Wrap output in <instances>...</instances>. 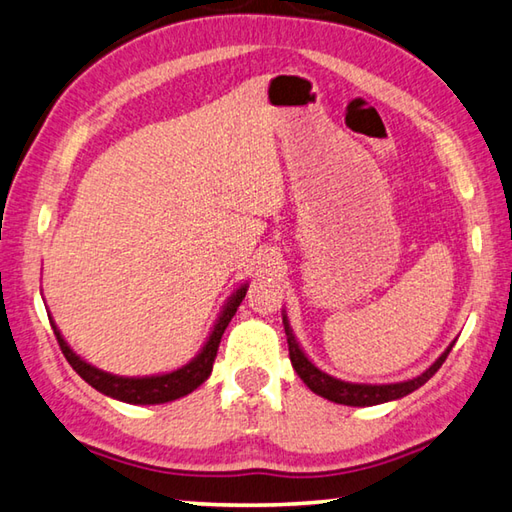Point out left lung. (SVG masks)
Returning <instances> with one entry per match:
<instances>
[{
	"label": "left lung",
	"instance_id": "1",
	"mask_svg": "<svg viewBox=\"0 0 512 512\" xmlns=\"http://www.w3.org/2000/svg\"><path fill=\"white\" fill-rule=\"evenodd\" d=\"M283 325H285L287 345H289V361H292L296 374L301 376L307 388H310L314 394H318V397L327 399V401L343 403V406H359V408L379 406V403L397 401L401 397H406V394L414 392L417 388H421L423 383L435 376V372L441 368L443 361L448 359L452 345H455V343H450L446 347V352H443L426 372L414 376V379L399 381V383H381V385H376V383H350V381L334 379V376H330L323 370H318L316 365L310 359H307L305 352L301 350V345H298V341H296L292 327H289L285 312H283Z\"/></svg>",
	"mask_w": 512,
	"mask_h": 512
}]
</instances>
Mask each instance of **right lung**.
I'll list each match as a JSON object with an SVG mask.
<instances>
[{"instance_id": "obj_1", "label": "right lung", "mask_w": 512, "mask_h": 512, "mask_svg": "<svg viewBox=\"0 0 512 512\" xmlns=\"http://www.w3.org/2000/svg\"><path fill=\"white\" fill-rule=\"evenodd\" d=\"M245 294H247V283L240 285L236 292L227 298L223 312H220V316L216 318L214 330H211V334L207 336V343L202 345V350L194 356V359L178 370L167 372V374H153V376H118V374L95 368V365L86 363L71 350V345L64 341L62 332L57 330V325L51 316H48V321H51V327L57 336V343L62 347V354L66 356V361L71 363V368L80 374L91 388L106 394V397L111 399L133 403V406H156V403H167V401H176L180 397H185V394L194 392L200 383L207 381V376L211 374V370H214V359H216L220 339H223L227 325L231 318H234L238 305L243 303Z\"/></svg>"}]
</instances>
